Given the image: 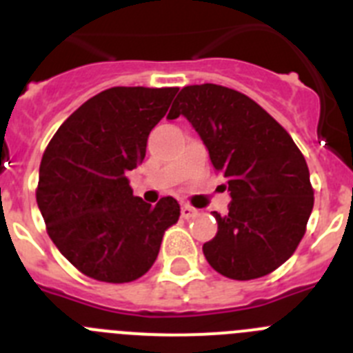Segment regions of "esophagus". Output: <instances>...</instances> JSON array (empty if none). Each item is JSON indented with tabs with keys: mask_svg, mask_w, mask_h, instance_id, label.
<instances>
[{
	"mask_svg": "<svg viewBox=\"0 0 353 353\" xmlns=\"http://www.w3.org/2000/svg\"><path fill=\"white\" fill-rule=\"evenodd\" d=\"M180 214H182L183 219H191V217H196V215H198V210H196V208H192L191 205H182V210H180Z\"/></svg>",
	"mask_w": 353,
	"mask_h": 353,
	"instance_id": "1",
	"label": "esophagus"
}]
</instances>
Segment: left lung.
<instances>
[{
  "instance_id": "1",
  "label": "left lung",
  "mask_w": 353,
  "mask_h": 353,
  "mask_svg": "<svg viewBox=\"0 0 353 353\" xmlns=\"http://www.w3.org/2000/svg\"><path fill=\"white\" fill-rule=\"evenodd\" d=\"M191 121L232 196L228 214L212 212L217 233L203 254L236 281L263 277L292 256L314 203L304 155L261 105L219 84L185 86L170 120Z\"/></svg>"
}]
</instances>
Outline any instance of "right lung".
<instances>
[{"label": "right lung", "mask_w": 353, "mask_h": 353, "mask_svg": "<svg viewBox=\"0 0 353 353\" xmlns=\"http://www.w3.org/2000/svg\"><path fill=\"white\" fill-rule=\"evenodd\" d=\"M179 88L114 86L77 108L42 155L37 185L46 228L84 276L136 281L150 270L162 236L180 217L179 201L155 207L132 194L127 173L143 162L150 130Z\"/></svg>", "instance_id": "1"}]
</instances>
